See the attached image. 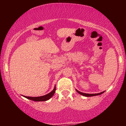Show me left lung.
Segmentation results:
<instances>
[{
	"label": "left lung",
	"instance_id": "8db88e82",
	"mask_svg": "<svg viewBox=\"0 0 126 126\" xmlns=\"http://www.w3.org/2000/svg\"><path fill=\"white\" fill-rule=\"evenodd\" d=\"M76 91H77V92L79 94L83 95V96H96V95H101L102 94H103L104 92V91H103V92H100V93H98V94H85V93H83V92H80V91H78L77 89H76Z\"/></svg>",
	"mask_w": 126,
	"mask_h": 126
}]
</instances>
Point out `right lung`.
<instances>
[{
  "instance_id": "right-lung-1",
  "label": "right lung",
  "mask_w": 126,
  "mask_h": 126,
  "mask_svg": "<svg viewBox=\"0 0 126 126\" xmlns=\"http://www.w3.org/2000/svg\"><path fill=\"white\" fill-rule=\"evenodd\" d=\"M55 91H56V86H54V89L51 91V92L48 93V94L43 95V96H37V97H32V96H24V97H25L27 99H30V100H32L34 101H45L48 100L49 99H50L52 96H53V95L54 94Z\"/></svg>"
}]
</instances>
